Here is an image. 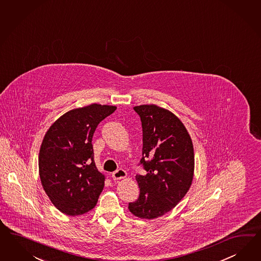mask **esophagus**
<instances>
[{
	"label": "esophagus",
	"instance_id": "esophagus-1",
	"mask_svg": "<svg viewBox=\"0 0 261 261\" xmlns=\"http://www.w3.org/2000/svg\"><path fill=\"white\" fill-rule=\"evenodd\" d=\"M126 177H127V172L122 169H119L112 173L113 180H120V179H124Z\"/></svg>",
	"mask_w": 261,
	"mask_h": 261
}]
</instances>
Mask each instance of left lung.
<instances>
[{"label":"left lung","mask_w":261,"mask_h":261,"mask_svg":"<svg viewBox=\"0 0 261 261\" xmlns=\"http://www.w3.org/2000/svg\"><path fill=\"white\" fill-rule=\"evenodd\" d=\"M134 110L141 119L140 164L147 173L136 174L140 194L128 203V210L139 218L153 219L170 212L188 193L194 178V146L186 127L172 112L156 105Z\"/></svg>","instance_id":"left-lung-1"}]
</instances>
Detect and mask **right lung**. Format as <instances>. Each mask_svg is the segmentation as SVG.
Masks as SVG:
<instances>
[{
	"label": "right lung",
	"mask_w": 261,
	"mask_h": 261,
	"mask_svg": "<svg viewBox=\"0 0 261 261\" xmlns=\"http://www.w3.org/2000/svg\"><path fill=\"white\" fill-rule=\"evenodd\" d=\"M115 110L100 104L74 109L46 132L39 152V174L45 194L61 213L80 216L95 207L105 175L95 166L92 136Z\"/></svg>",
	"instance_id": "add662e5"
}]
</instances>
